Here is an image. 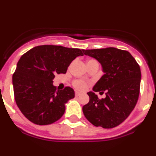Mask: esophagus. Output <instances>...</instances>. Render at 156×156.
<instances>
[{
  "mask_svg": "<svg viewBox=\"0 0 156 156\" xmlns=\"http://www.w3.org/2000/svg\"><path fill=\"white\" fill-rule=\"evenodd\" d=\"M79 95H81V93L78 92V91H75V96H76V97H78V96H79Z\"/></svg>",
  "mask_w": 156,
  "mask_h": 156,
  "instance_id": "esophagus-1",
  "label": "esophagus"
}]
</instances>
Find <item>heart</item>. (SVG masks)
Returning <instances> with one entry per match:
<instances>
[{
    "label": "heart",
    "mask_w": 156,
    "mask_h": 156,
    "mask_svg": "<svg viewBox=\"0 0 156 156\" xmlns=\"http://www.w3.org/2000/svg\"><path fill=\"white\" fill-rule=\"evenodd\" d=\"M88 63H98V62L96 60H94V59H90V60L88 62ZM73 86L75 87L76 89L80 90V91H83V90L86 89L87 86H88V84H87L86 81H84V80L77 79L73 81Z\"/></svg>",
    "instance_id": "obj_1"
}]
</instances>
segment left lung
Here are the masks:
<instances>
[{
	"label": "left lung",
	"instance_id": "1",
	"mask_svg": "<svg viewBox=\"0 0 156 156\" xmlns=\"http://www.w3.org/2000/svg\"><path fill=\"white\" fill-rule=\"evenodd\" d=\"M83 52L101 63L105 75L93 87V91H105L106 94L100 99L94 92L87 93L89 101L83 106V113L96 127H116L127 119L139 99L140 67L129 51L115 48Z\"/></svg>",
	"mask_w": 156,
	"mask_h": 156
}]
</instances>
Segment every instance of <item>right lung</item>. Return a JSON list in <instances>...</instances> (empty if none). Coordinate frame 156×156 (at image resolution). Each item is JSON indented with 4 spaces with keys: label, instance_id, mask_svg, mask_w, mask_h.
I'll return each mask as SVG.
<instances>
[{
    "label": "right lung",
    "instance_id": "add662e5",
    "mask_svg": "<svg viewBox=\"0 0 156 156\" xmlns=\"http://www.w3.org/2000/svg\"><path fill=\"white\" fill-rule=\"evenodd\" d=\"M79 48L60 45H40L24 53L13 74L14 99L22 114L34 124L50 125L60 119L65 103L75 97L66 86L58 91L52 80L65 74L71 62L84 54Z\"/></svg>",
    "mask_w": 156,
    "mask_h": 156
}]
</instances>
